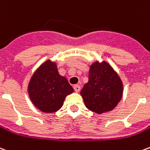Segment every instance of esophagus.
Returning a JSON list of instances; mask_svg holds the SVG:
<instances>
[{
	"mask_svg": "<svg viewBox=\"0 0 150 150\" xmlns=\"http://www.w3.org/2000/svg\"><path fill=\"white\" fill-rule=\"evenodd\" d=\"M74 89H75V91L76 92H79V91H80V86L79 85H74Z\"/></svg>",
	"mask_w": 150,
	"mask_h": 150,
	"instance_id": "obj_1",
	"label": "esophagus"
}]
</instances>
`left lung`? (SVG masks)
Returning <instances> with one entry per match:
<instances>
[{
  "instance_id": "8db88e82",
  "label": "left lung",
  "mask_w": 150,
  "mask_h": 150,
  "mask_svg": "<svg viewBox=\"0 0 150 150\" xmlns=\"http://www.w3.org/2000/svg\"><path fill=\"white\" fill-rule=\"evenodd\" d=\"M86 107L101 114L114 109L123 95V83L118 74L107 62L90 66L88 82L80 91Z\"/></svg>"
}]
</instances>
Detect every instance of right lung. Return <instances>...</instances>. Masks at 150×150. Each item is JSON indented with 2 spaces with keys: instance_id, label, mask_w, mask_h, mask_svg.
<instances>
[{
  "instance_id": "obj_1",
  "label": "right lung",
  "mask_w": 150,
  "mask_h": 150,
  "mask_svg": "<svg viewBox=\"0 0 150 150\" xmlns=\"http://www.w3.org/2000/svg\"><path fill=\"white\" fill-rule=\"evenodd\" d=\"M74 89L67 79L59 75L54 62L47 60L35 71L28 85V93L32 103L43 112L59 110L66 96Z\"/></svg>"
}]
</instances>
